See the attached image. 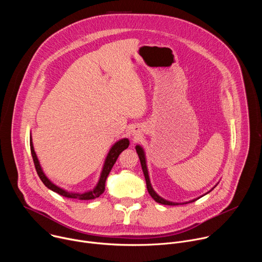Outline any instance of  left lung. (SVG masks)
<instances>
[{
	"label": "left lung",
	"instance_id": "obj_1",
	"mask_svg": "<svg viewBox=\"0 0 262 262\" xmlns=\"http://www.w3.org/2000/svg\"><path fill=\"white\" fill-rule=\"evenodd\" d=\"M136 150H137V154H138L139 159H140V162H141V166H142V170H143V173H144V176H145V180H146V185H147L148 193L150 194V196L154 198V200H155L156 202H158V203H161V204H164V205H179V204H186V203L195 202V201L198 200L199 198H201V197H203L204 195L208 194L212 189H214V186L216 185V184H215L209 192H207V193L204 194L203 196H200V197H198V198H196V199H193V200H191V201H188V202L178 203V202L168 201V200L162 198L161 196H159V195L156 193V191L152 189V185H151V183H150V179H149V175H148V170H147V165H146V158H145V152H144L143 147H141L140 145H137V146H136Z\"/></svg>",
	"mask_w": 262,
	"mask_h": 262
}]
</instances>
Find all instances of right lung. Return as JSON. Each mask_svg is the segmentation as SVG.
<instances>
[{"label": "right lung", "instance_id": "obj_1", "mask_svg": "<svg viewBox=\"0 0 262 262\" xmlns=\"http://www.w3.org/2000/svg\"><path fill=\"white\" fill-rule=\"evenodd\" d=\"M128 145H129L128 139L124 138V139H121V140L117 141L113 146L111 147L110 151H108V154L105 158V161H104L101 173H100L99 180H98L96 186L93 190H90V191L85 192V193H72V192H67L66 190H64V189L60 188V186L56 185L55 183H53L46 176V174H45V172H43V170L40 166V163H39L38 159H37V156L35 154L33 142H32V136L30 137V148H31V154H32V158H33V161H34V165H35L37 174H38L39 178L45 183V185L47 186L48 189L52 190L55 193H58L59 195H61L63 197L71 198V199H78V200H92V199H95V198L99 197L104 192L105 180L107 178V175L110 174L112 168H113L114 164L116 163L119 155L124 150V149H126L128 147Z\"/></svg>", "mask_w": 262, "mask_h": 262}]
</instances>
